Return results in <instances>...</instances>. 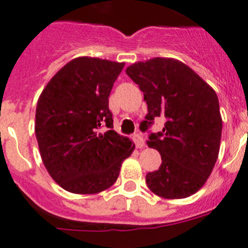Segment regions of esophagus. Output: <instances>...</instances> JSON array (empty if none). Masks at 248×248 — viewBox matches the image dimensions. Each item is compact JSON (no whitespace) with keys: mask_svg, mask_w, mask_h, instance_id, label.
<instances>
[{"mask_svg":"<svg viewBox=\"0 0 248 248\" xmlns=\"http://www.w3.org/2000/svg\"><path fill=\"white\" fill-rule=\"evenodd\" d=\"M134 141H135V145L138 149H142L145 146V139L142 138L141 134H135L134 135Z\"/></svg>","mask_w":248,"mask_h":248,"instance_id":"obj_1","label":"esophagus"}]
</instances>
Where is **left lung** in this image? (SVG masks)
Instances as JSON below:
<instances>
[{
    "instance_id": "8db88e82",
    "label": "left lung",
    "mask_w": 248,
    "mask_h": 248,
    "mask_svg": "<svg viewBox=\"0 0 248 248\" xmlns=\"http://www.w3.org/2000/svg\"><path fill=\"white\" fill-rule=\"evenodd\" d=\"M147 104L140 129L165 118L161 133L150 134L147 146L160 152V169L146 174L152 193L182 199L198 192L219 156L222 119L215 91L182 61L154 58L126 67Z\"/></svg>"
}]
</instances>
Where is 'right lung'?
Masks as SVG:
<instances>
[{"instance_id":"1","label":"right lung","mask_w":248,"mask_h":248,"mask_svg":"<svg viewBox=\"0 0 248 248\" xmlns=\"http://www.w3.org/2000/svg\"><path fill=\"white\" fill-rule=\"evenodd\" d=\"M125 63L79 56L69 61L40 93L35 130L51 178L75 194L112 187L135 144L113 129L108 97ZM107 126L108 130L102 133Z\"/></svg>"}]
</instances>
